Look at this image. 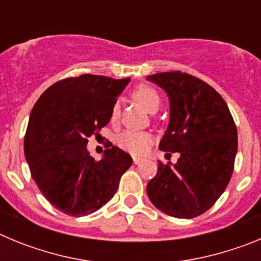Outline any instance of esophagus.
<instances>
[{
  "label": "esophagus",
  "mask_w": 261,
  "mask_h": 261,
  "mask_svg": "<svg viewBox=\"0 0 261 261\" xmlns=\"http://www.w3.org/2000/svg\"><path fill=\"white\" fill-rule=\"evenodd\" d=\"M142 162V158H140V156H133V163L135 165H138V163Z\"/></svg>",
  "instance_id": "obj_1"
}]
</instances>
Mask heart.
<instances>
[{
	"label": "heart",
	"instance_id": "1",
	"mask_svg": "<svg viewBox=\"0 0 261 261\" xmlns=\"http://www.w3.org/2000/svg\"><path fill=\"white\" fill-rule=\"evenodd\" d=\"M132 96L135 98L136 102H138L142 107L149 112H155L159 107V99L158 93L155 89L147 85H140L132 91ZM120 116V103L116 102L111 110V120L116 121ZM150 133L147 132H138V130H124L120 133L116 138V144L119 145L123 150L128 151L130 154L136 155H141L147 150V147L151 144Z\"/></svg>",
	"mask_w": 261,
	"mask_h": 261
}]
</instances>
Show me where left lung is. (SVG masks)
<instances>
[{"label": "left lung", "mask_w": 261, "mask_h": 261, "mask_svg": "<svg viewBox=\"0 0 261 261\" xmlns=\"http://www.w3.org/2000/svg\"><path fill=\"white\" fill-rule=\"evenodd\" d=\"M147 81L170 99V123L159 149L180 154L174 166L158 162L147 196L168 216L193 218L213 206L231 179L237 126L222 96L204 81L179 70L147 75Z\"/></svg>", "instance_id": "1"}]
</instances>
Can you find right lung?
Segmentation results:
<instances>
[{
  "mask_svg": "<svg viewBox=\"0 0 261 261\" xmlns=\"http://www.w3.org/2000/svg\"><path fill=\"white\" fill-rule=\"evenodd\" d=\"M129 81L94 74L65 78L48 87L32 108L24 155L40 192L62 213L81 217L102 208L133 163L116 146L99 161L86 147L87 138L100 136L108 124Z\"/></svg>",
  "mask_w": 261,
  "mask_h": 261,
  "instance_id": "obj_1",
  "label": "right lung"
}]
</instances>
